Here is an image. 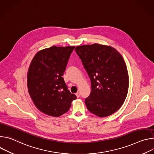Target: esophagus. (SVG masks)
<instances>
[{
    "instance_id": "obj_1",
    "label": "esophagus",
    "mask_w": 154,
    "mask_h": 154,
    "mask_svg": "<svg viewBox=\"0 0 154 154\" xmlns=\"http://www.w3.org/2000/svg\"><path fill=\"white\" fill-rule=\"evenodd\" d=\"M75 95H76V96H77V98H79V97H80V93L78 92V93H77L76 94H75Z\"/></svg>"
}]
</instances>
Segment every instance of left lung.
<instances>
[{"label":"left lung","mask_w":154,"mask_h":154,"mask_svg":"<svg viewBox=\"0 0 154 154\" xmlns=\"http://www.w3.org/2000/svg\"><path fill=\"white\" fill-rule=\"evenodd\" d=\"M75 51L91 80V92L85 100L88 109L99 117L114 113L124 103L128 89L122 55L115 48L99 44L77 46Z\"/></svg>","instance_id":"left-lung-1"}]
</instances>
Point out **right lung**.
I'll return each instance as SVG.
<instances>
[{
	"label": "right lung",
	"mask_w": 154,
	"mask_h": 154,
	"mask_svg": "<svg viewBox=\"0 0 154 154\" xmlns=\"http://www.w3.org/2000/svg\"><path fill=\"white\" fill-rule=\"evenodd\" d=\"M75 46H52L38 52L27 74L30 96L38 109L58 117L66 113L77 99L68 90L63 75Z\"/></svg>",
	"instance_id": "add662e5"
}]
</instances>
